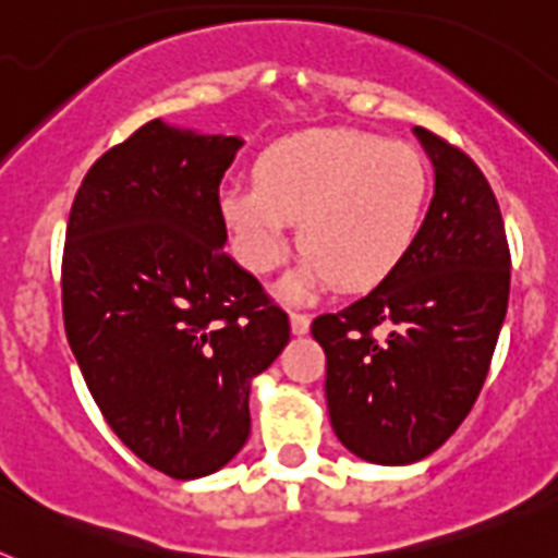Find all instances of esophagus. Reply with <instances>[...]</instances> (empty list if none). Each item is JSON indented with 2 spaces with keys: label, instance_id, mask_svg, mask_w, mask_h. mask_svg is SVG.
<instances>
[{
  "label": "esophagus",
  "instance_id": "34e87169",
  "mask_svg": "<svg viewBox=\"0 0 558 558\" xmlns=\"http://www.w3.org/2000/svg\"><path fill=\"white\" fill-rule=\"evenodd\" d=\"M290 329H293V335H307L310 332V315L290 313Z\"/></svg>",
  "mask_w": 558,
  "mask_h": 558
}]
</instances>
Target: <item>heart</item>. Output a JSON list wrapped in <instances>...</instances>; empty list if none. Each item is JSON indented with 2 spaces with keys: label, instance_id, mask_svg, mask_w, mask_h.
<instances>
[{
  "label": "heart",
  "instance_id": "heart-1",
  "mask_svg": "<svg viewBox=\"0 0 558 558\" xmlns=\"http://www.w3.org/2000/svg\"><path fill=\"white\" fill-rule=\"evenodd\" d=\"M430 201V167L408 142L360 131H315L256 159L254 186L220 192L236 259L268 274L290 251V223L307 251L282 295L304 302L322 284L366 290L411 254Z\"/></svg>",
  "mask_w": 558,
  "mask_h": 558
}]
</instances>
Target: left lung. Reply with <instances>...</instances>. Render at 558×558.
<instances>
[{
    "label": "left lung",
    "instance_id": "left-lung-1",
    "mask_svg": "<svg viewBox=\"0 0 558 558\" xmlns=\"http://www.w3.org/2000/svg\"><path fill=\"white\" fill-rule=\"evenodd\" d=\"M436 172L411 254L368 295L318 315L327 408L340 445L402 466L436 452L475 405L506 307L511 256L502 215L475 161L413 128ZM374 328H383L379 339Z\"/></svg>",
    "mask_w": 558,
    "mask_h": 558
}]
</instances>
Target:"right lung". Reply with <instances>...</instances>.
<instances>
[{
    "instance_id": "right-lung-1",
    "label": "right lung",
    "mask_w": 558,
    "mask_h": 558,
    "mask_svg": "<svg viewBox=\"0 0 558 558\" xmlns=\"http://www.w3.org/2000/svg\"><path fill=\"white\" fill-rule=\"evenodd\" d=\"M243 145L153 120L102 153L69 211V347L108 427L175 481L243 450L251 379L290 340L288 315L223 251L218 190Z\"/></svg>"
}]
</instances>
